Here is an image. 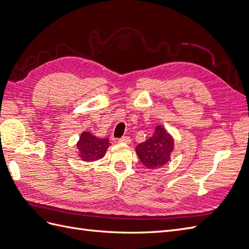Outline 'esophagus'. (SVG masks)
Instances as JSON below:
<instances>
[{
  "mask_svg": "<svg viewBox=\"0 0 249 249\" xmlns=\"http://www.w3.org/2000/svg\"><path fill=\"white\" fill-rule=\"evenodd\" d=\"M119 143H124V144H129V143H131V138L127 137V136H124L123 138H120L118 140Z\"/></svg>",
  "mask_w": 249,
  "mask_h": 249,
  "instance_id": "34e87169",
  "label": "esophagus"
}]
</instances>
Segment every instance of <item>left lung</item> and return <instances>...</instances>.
<instances>
[{"label":"left lung","instance_id":"obj_1","mask_svg":"<svg viewBox=\"0 0 249 249\" xmlns=\"http://www.w3.org/2000/svg\"><path fill=\"white\" fill-rule=\"evenodd\" d=\"M173 149L175 139L162 124H158L153 136L136 146V154L147 169H157L168 163Z\"/></svg>","mask_w":249,"mask_h":249}]
</instances>
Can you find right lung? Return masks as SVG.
I'll list each match as a JSON object with an SVG mask.
<instances>
[{
  "label": "right lung",
  "instance_id": "add662e5",
  "mask_svg": "<svg viewBox=\"0 0 249 249\" xmlns=\"http://www.w3.org/2000/svg\"><path fill=\"white\" fill-rule=\"evenodd\" d=\"M78 156L84 162H94L106 155L110 146L109 138H99L90 132L84 131L77 142Z\"/></svg>",
  "mask_w": 249,
  "mask_h": 249
}]
</instances>
